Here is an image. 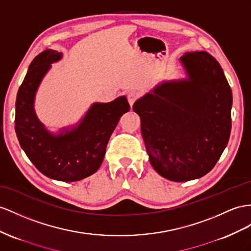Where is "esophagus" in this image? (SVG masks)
<instances>
[{
    "instance_id": "1",
    "label": "esophagus",
    "mask_w": 251,
    "mask_h": 251,
    "mask_svg": "<svg viewBox=\"0 0 251 251\" xmlns=\"http://www.w3.org/2000/svg\"><path fill=\"white\" fill-rule=\"evenodd\" d=\"M127 99H128V101H129L130 106H132L134 102H136V100L139 99V93L137 91H130L128 92L127 94Z\"/></svg>"
}]
</instances>
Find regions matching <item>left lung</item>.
Returning a JSON list of instances; mask_svg holds the SVG:
<instances>
[{
	"label": "left lung",
	"mask_w": 251,
	"mask_h": 251,
	"mask_svg": "<svg viewBox=\"0 0 251 251\" xmlns=\"http://www.w3.org/2000/svg\"><path fill=\"white\" fill-rule=\"evenodd\" d=\"M180 61L188 79L163 82L133 105L152 168L176 182L214 168L229 141L232 107L231 88L213 56L191 52Z\"/></svg>",
	"instance_id": "obj_1"
}]
</instances>
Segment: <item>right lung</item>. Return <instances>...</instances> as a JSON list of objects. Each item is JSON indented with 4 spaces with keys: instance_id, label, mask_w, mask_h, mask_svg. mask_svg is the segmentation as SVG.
<instances>
[{
    "instance_id": "add662e5",
    "label": "right lung",
    "mask_w": 251,
    "mask_h": 251,
    "mask_svg": "<svg viewBox=\"0 0 251 251\" xmlns=\"http://www.w3.org/2000/svg\"><path fill=\"white\" fill-rule=\"evenodd\" d=\"M60 58L61 53L48 49L31 61L17 95L15 129L23 151L43 175L72 182L100 169L108 141L130 106L125 96L106 104L95 102L78 126L58 136L50 133L37 118L34 100L50 63Z\"/></svg>"
}]
</instances>
